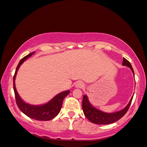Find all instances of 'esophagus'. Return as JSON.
Segmentation results:
<instances>
[{"label": "esophagus", "instance_id": "34e87169", "mask_svg": "<svg viewBox=\"0 0 147 147\" xmlns=\"http://www.w3.org/2000/svg\"><path fill=\"white\" fill-rule=\"evenodd\" d=\"M84 85L82 82H77V84H76V87L77 88H82L84 87Z\"/></svg>", "mask_w": 147, "mask_h": 147}]
</instances>
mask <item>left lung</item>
Segmentation results:
<instances>
[{
  "instance_id": "left-lung-1",
  "label": "left lung",
  "mask_w": 147,
  "mask_h": 147,
  "mask_svg": "<svg viewBox=\"0 0 147 147\" xmlns=\"http://www.w3.org/2000/svg\"><path fill=\"white\" fill-rule=\"evenodd\" d=\"M123 65L131 68L133 74H134V71H133L131 63L125 58H123ZM133 97V96H132L128 105L123 110L114 113H106L100 111V110L97 109L95 107H94L89 102L87 96L84 95L82 104L84 115L86 116V118L90 122L94 124H97V125H108V124L113 123L120 119L127 113L130 106V104L131 103Z\"/></svg>"
}]
</instances>
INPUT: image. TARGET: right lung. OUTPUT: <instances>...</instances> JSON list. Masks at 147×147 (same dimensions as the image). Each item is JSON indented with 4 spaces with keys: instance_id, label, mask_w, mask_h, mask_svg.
I'll use <instances>...</instances> for the list:
<instances>
[{
    "instance_id": "add662e5",
    "label": "right lung",
    "mask_w": 147,
    "mask_h": 147,
    "mask_svg": "<svg viewBox=\"0 0 147 147\" xmlns=\"http://www.w3.org/2000/svg\"><path fill=\"white\" fill-rule=\"evenodd\" d=\"M33 54V52L29 53L26 56L22 58L19 61L18 67L16 68L14 77H13V87H14V91L15 94V98L16 104L21 111L24 115L29 117L30 118L34 119L38 121H48L53 119L55 116L58 115L62 106V102L64 98L68 94L70 93V90H67L65 92L58 94L55 97H54L47 104L42 106H32L30 104L25 103L22 100L21 97L18 95L17 90L15 87V78L16 74H17L18 70L19 69L21 65L28 58L31 57Z\"/></svg>"
}]
</instances>
